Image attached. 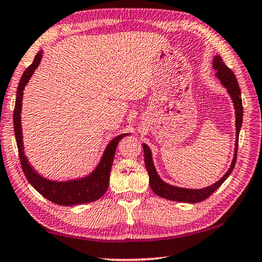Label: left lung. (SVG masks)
Here are the masks:
<instances>
[{
  "instance_id": "obj_1",
  "label": "left lung",
  "mask_w": 262,
  "mask_h": 262,
  "mask_svg": "<svg viewBox=\"0 0 262 262\" xmlns=\"http://www.w3.org/2000/svg\"><path fill=\"white\" fill-rule=\"evenodd\" d=\"M213 68L216 71V77L220 79V82L224 84V86L226 88L228 94L231 95L233 99V103H234V108H235V124H236V140H235V152H234V158H233V162L229 170L227 171L226 174H225L223 178H221L219 182L213 184L212 186L201 188V190H188V188H180L176 186H171L166 183H164L162 179L159 178V176L157 174L156 168L154 166V162H152V156L150 148L147 147L146 144L143 145L144 148V158H145V166H146V170L148 173V178H150V186L157 195L162 196V198L173 200V201H182V203H199V201H203L207 199L213 192L221 186L225 180L228 178V176L231 174L233 168L235 166L236 163V155H238V142H239V132L241 124H243V100H241V91L238 84V80L236 77L229 68L224 63L223 58L220 56H215L214 61H213Z\"/></svg>"
}]
</instances>
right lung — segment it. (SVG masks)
Returning a JSON list of instances; mask_svg holds the SVG:
<instances>
[{
  "mask_svg": "<svg viewBox=\"0 0 262 262\" xmlns=\"http://www.w3.org/2000/svg\"><path fill=\"white\" fill-rule=\"evenodd\" d=\"M41 58L42 51H39L35 56L34 62L23 72L21 80H19V84L17 86V92H16V102L14 108V131L22 170L24 174H26L28 182L33 185L35 190L41 193L44 198L52 201V203L62 205V206H72V205L91 203V201L99 199L106 192L108 182H110V172L112 163H114L116 147H117L119 140L123 137H125L126 134L119 135L114 140H111L110 144L105 148V152H104L103 158L100 160L98 167L96 168L94 173H91L89 177H86V178L72 180V182L67 183H56L51 182V180L44 179L43 177L38 176L33 170V167L28 164V160L23 152L21 108L24 86H26L28 80L31 77V75L34 74L36 68L38 67Z\"/></svg>",
  "mask_w": 262,
  "mask_h": 262,
  "instance_id": "right-lung-1",
  "label": "right lung"
}]
</instances>
